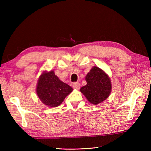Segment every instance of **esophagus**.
Listing matches in <instances>:
<instances>
[{
    "label": "esophagus",
    "instance_id": "esophagus-1",
    "mask_svg": "<svg viewBox=\"0 0 151 151\" xmlns=\"http://www.w3.org/2000/svg\"><path fill=\"white\" fill-rule=\"evenodd\" d=\"M73 88H75V89H79L80 88H81V84H80L79 82H75V83H73Z\"/></svg>",
    "mask_w": 151,
    "mask_h": 151
}]
</instances>
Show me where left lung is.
Segmentation results:
<instances>
[{"label":"left lung","mask_w":151,"mask_h":151,"mask_svg":"<svg viewBox=\"0 0 151 151\" xmlns=\"http://www.w3.org/2000/svg\"><path fill=\"white\" fill-rule=\"evenodd\" d=\"M87 84L81 88L89 102L98 104L106 100L111 91V81L103 70L94 66L86 76Z\"/></svg>","instance_id":"1"}]
</instances>
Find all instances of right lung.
<instances>
[{
  "mask_svg": "<svg viewBox=\"0 0 151 151\" xmlns=\"http://www.w3.org/2000/svg\"><path fill=\"white\" fill-rule=\"evenodd\" d=\"M73 90L70 86L60 81L54 70L41 74L36 87L38 97L49 107L58 106Z\"/></svg>",
  "mask_w": 151,
  "mask_h": 151,
  "instance_id": "1",
  "label": "right lung"
}]
</instances>
